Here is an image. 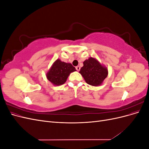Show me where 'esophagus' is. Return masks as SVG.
I'll use <instances>...</instances> for the list:
<instances>
[{
	"label": "esophagus",
	"mask_w": 149,
	"mask_h": 149,
	"mask_svg": "<svg viewBox=\"0 0 149 149\" xmlns=\"http://www.w3.org/2000/svg\"><path fill=\"white\" fill-rule=\"evenodd\" d=\"M76 70L77 71H79L80 70V66H76Z\"/></svg>",
	"instance_id": "1"
}]
</instances>
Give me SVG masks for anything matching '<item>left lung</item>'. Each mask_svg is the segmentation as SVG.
I'll return each mask as SVG.
<instances>
[{
  "mask_svg": "<svg viewBox=\"0 0 149 149\" xmlns=\"http://www.w3.org/2000/svg\"><path fill=\"white\" fill-rule=\"evenodd\" d=\"M81 73L88 84L97 86L101 84L108 74L107 68L101 65L95 58L90 57L83 62Z\"/></svg>",
  "mask_w": 149,
  "mask_h": 149,
  "instance_id": "obj_1",
  "label": "left lung"
}]
</instances>
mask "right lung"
I'll list each match as a JSON object with an SVG mask.
<instances>
[{
    "label": "right lung",
    "instance_id": "add662e5",
    "mask_svg": "<svg viewBox=\"0 0 149 149\" xmlns=\"http://www.w3.org/2000/svg\"><path fill=\"white\" fill-rule=\"evenodd\" d=\"M76 71L71 63H66L58 59L55 61L47 74V79L53 84L58 86L64 84L71 72Z\"/></svg>",
    "mask_w": 149,
    "mask_h": 149
}]
</instances>
